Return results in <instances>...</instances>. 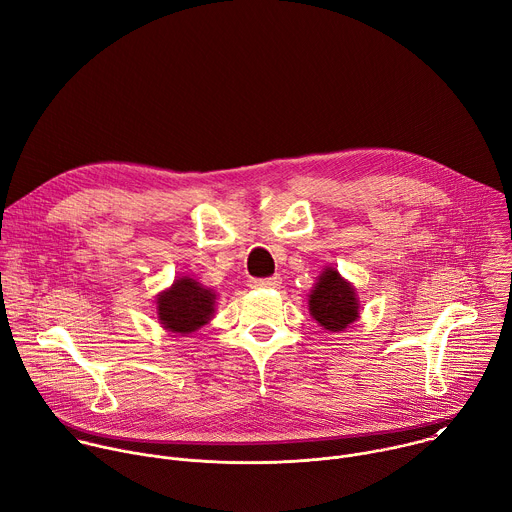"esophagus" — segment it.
<instances>
[{"instance_id": "34e87169", "label": "esophagus", "mask_w": 512, "mask_h": 512, "mask_svg": "<svg viewBox=\"0 0 512 512\" xmlns=\"http://www.w3.org/2000/svg\"><path fill=\"white\" fill-rule=\"evenodd\" d=\"M281 283L279 275H271V277H253L251 285L253 287H277Z\"/></svg>"}]
</instances>
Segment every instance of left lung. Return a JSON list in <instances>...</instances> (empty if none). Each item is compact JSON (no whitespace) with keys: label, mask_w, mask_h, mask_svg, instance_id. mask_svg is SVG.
<instances>
[{"label":"left lung","mask_w":512,"mask_h":512,"mask_svg":"<svg viewBox=\"0 0 512 512\" xmlns=\"http://www.w3.org/2000/svg\"><path fill=\"white\" fill-rule=\"evenodd\" d=\"M312 316L330 332H340L358 318L354 289L336 269H326L310 296Z\"/></svg>","instance_id":"8db88e82"}]
</instances>
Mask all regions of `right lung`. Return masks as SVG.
I'll list each match as a JSON object with an SVG mask.
<instances>
[{"instance_id":"obj_1","label":"right lung","mask_w":512,"mask_h":512,"mask_svg":"<svg viewBox=\"0 0 512 512\" xmlns=\"http://www.w3.org/2000/svg\"><path fill=\"white\" fill-rule=\"evenodd\" d=\"M214 294L194 279H178L158 300V316L162 324L180 334H188L204 326L212 314Z\"/></svg>"}]
</instances>
